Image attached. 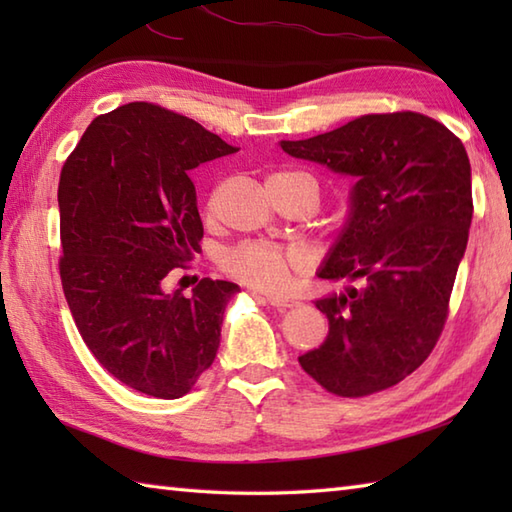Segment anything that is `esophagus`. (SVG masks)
<instances>
[{"label":"esophagus","mask_w":512,"mask_h":512,"mask_svg":"<svg viewBox=\"0 0 512 512\" xmlns=\"http://www.w3.org/2000/svg\"><path fill=\"white\" fill-rule=\"evenodd\" d=\"M262 299L266 303H270V306L277 308V310H288V308H295L297 301L292 299H286V297H277V295H262Z\"/></svg>","instance_id":"esophagus-1"}]
</instances>
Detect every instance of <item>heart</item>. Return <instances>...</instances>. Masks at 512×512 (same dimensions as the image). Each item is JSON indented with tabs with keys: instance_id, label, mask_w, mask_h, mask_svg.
<instances>
[{
	"instance_id": "1",
	"label": "heart",
	"mask_w": 512,
	"mask_h": 512,
	"mask_svg": "<svg viewBox=\"0 0 512 512\" xmlns=\"http://www.w3.org/2000/svg\"><path fill=\"white\" fill-rule=\"evenodd\" d=\"M277 176L308 178L314 182V178L308 176V173L299 171L277 173ZM224 268L228 270V275L250 288L264 292H281L290 286L292 273L303 268V255L295 248H281L266 242H246L239 244L226 255Z\"/></svg>"
}]
</instances>
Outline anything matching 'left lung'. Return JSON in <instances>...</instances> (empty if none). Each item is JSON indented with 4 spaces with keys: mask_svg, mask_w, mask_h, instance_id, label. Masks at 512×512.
<instances>
[{
    "mask_svg": "<svg viewBox=\"0 0 512 512\" xmlns=\"http://www.w3.org/2000/svg\"><path fill=\"white\" fill-rule=\"evenodd\" d=\"M281 149L356 178L319 277L365 281L314 301L330 332L299 365L330 394H376L427 361L449 317L473 217L469 156L451 129L418 112L365 114Z\"/></svg>",
    "mask_w": 512,
    "mask_h": 512,
    "instance_id": "obj_1",
    "label": "left lung"
}]
</instances>
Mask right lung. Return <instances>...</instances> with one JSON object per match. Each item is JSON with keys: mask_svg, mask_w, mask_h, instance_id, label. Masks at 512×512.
Returning a JSON list of instances; mask_svg holds the SVG:
<instances>
[{"mask_svg": "<svg viewBox=\"0 0 512 512\" xmlns=\"http://www.w3.org/2000/svg\"><path fill=\"white\" fill-rule=\"evenodd\" d=\"M193 118L154 103L96 116L59 180V273L85 345L140 394L180 398L215 361L239 286L202 279L191 297L162 290L204 235L191 171L235 154Z\"/></svg>", "mask_w": 512, "mask_h": 512, "instance_id": "obj_1", "label": "right lung"}]
</instances>
